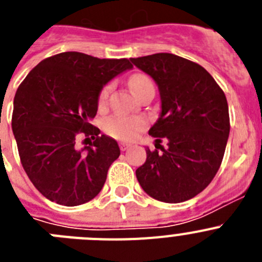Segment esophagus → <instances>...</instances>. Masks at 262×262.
<instances>
[{
    "mask_svg": "<svg viewBox=\"0 0 262 262\" xmlns=\"http://www.w3.org/2000/svg\"><path fill=\"white\" fill-rule=\"evenodd\" d=\"M119 147H120V149H122V151H127L128 148H131V144H129V143H120Z\"/></svg>",
    "mask_w": 262,
    "mask_h": 262,
    "instance_id": "34e87169",
    "label": "esophagus"
}]
</instances>
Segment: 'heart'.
I'll use <instances>...</instances> for the list:
<instances>
[{
  "label": "heart",
  "instance_id": "1",
  "mask_svg": "<svg viewBox=\"0 0 262 262\" xmlns=\"http://www.w3.org/2000/svg\"><path fill=\"white\" fill-rule=\"evenodd\" d=\"M129 88L134 92L136 97H139L143 92H145L149 88H154L152 81L144 75H135L129 80ZM111 85L107 84L102 88L99 93L98 101L99 103L106 102L108 94H110ZM145 127V119L142 117H123V115H114L105 120L103 129L111 138L119 139V140H134L138 136V134Z\"/></svg>",
  "mask_w": 262,
  "mask_h": 262
}]
</instances>
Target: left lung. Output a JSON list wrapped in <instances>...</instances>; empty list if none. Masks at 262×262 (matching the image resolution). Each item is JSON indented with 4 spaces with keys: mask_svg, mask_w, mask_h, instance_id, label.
<instances>
[{
    "mask_svg": "<svg viewBox=\"0 0 262 262\" xmlns=\"http://www.w3.org/2000/svg\"><path fill=\"white\" fill-rule=\"evenodd\" d=\"M129 60L159 88L161 113L148 134L168 140L161 154L145 149L136 178L157 201L190 200L209 186L223 160L230 135L226 96L203 67L173 53Z\"/></svg>",
    "mask_w": 262,
    "mask_h": 262,
    "instance_id": "1",
    "label": "left lung"
}]
</instances>
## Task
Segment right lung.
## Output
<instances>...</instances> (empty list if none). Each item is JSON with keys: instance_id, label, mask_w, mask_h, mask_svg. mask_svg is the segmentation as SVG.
Returning <instances> with one entry per match:
<instances>
[{"instance_id": "add662e5", "label": "right lung", "mask_w": 262, "mask_h": 262, "mask_svg": "<svg viewBox=\"0 0 262 262\" xmlns=\"http://www.w3.org/2000/svg\"><path fill=\"white\" fill-rule=\"evenodd\" d=\"M131 68L127 59L61 52L39 62L19 85L11 128L25 172L47 200L78 206L102 190L120 149L89 122L102 88ZM80 135L95 142L78 150Z\"/></svg>"}]
</instances>
